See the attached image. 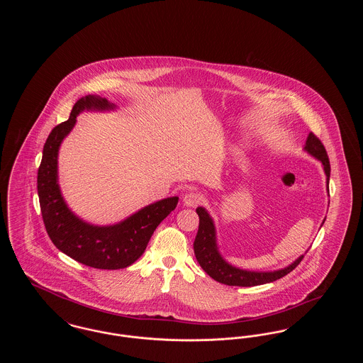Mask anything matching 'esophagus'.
Returning <instances> with one entry per match:
<instances>
[{
	"label": "esophagus",
	"instance_id": "1",
	"mask_svg": "<svg viewBox=\"0 0 363 363\" xmlns=\"http://www.w3.org/2000/svg\"><path fill=\"white\" fill-rule=\"evenodd\" d=\"M201 200H203V197L197 191H188L184 194V199H182V201L186 207H197L201 203Z\"/></svg>",
	"mask_w": 363,
	"mask_h": 363
}]
</instances>
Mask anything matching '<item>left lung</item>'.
Returning <instances> with one entry per match:
<instances>
[{
  "mask_svg": "<svg viewBox=\"0 0 363 363\" xmlns=\"http://www.w3.org/2000/svg\"><path fill=\"white\" fill-rule=\"evenodd\" d=\"M305 151H308L311 156H314L315 159H318L323 163L324 172L327 175V185H328L329 190L330 164H329L328 155H327L324 144L315 135L309 133L306 144H305ZM196 212L200 218V223H199V231H197L196 240L193 243L194 255H196V259L199 261L200 267L207 272L209 277L219 283H223L227 286H241V287H252V286L271 283V281H275L277 279L290 274L303 259V255H302L289 267H286L283 269H277L274 272H255V271H246V269L233 267L220 256V253L218 250L215 225H213V220L209 216L207 209L199 207L196 209Z\"/></svg>",
  "mask_w": 363,
  "mask_h": 363,
  "instance_id": "8db88e82",
  "label": "left lung"
}]
</instances>
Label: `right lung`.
I'll return each mask as SVG.
<instances>
[{
	"mask_svg": "<svg viewBox=\"0 0 363 363\" xmlns=\"http://www.w3.org/2000/svg\"><path fill=\"white\" fill-rule=\"evenodd\" d=\"M107 99L86 95L79 99L69 118L57 125L43 147L38 170V196L43 223L58 250L86 267L98 269H121L133 264L144 253L156 227L175 209L178 197H167L141 208L132 216L113 225H94L70 211L58 185V150L69 135L76 117L84 110H114Z\"/></svg>",
	"mask_w": 363,
	"mask_h": 363,
	"instance_id": "add662e5",
	"label": "right lung"
}]
</instances>
